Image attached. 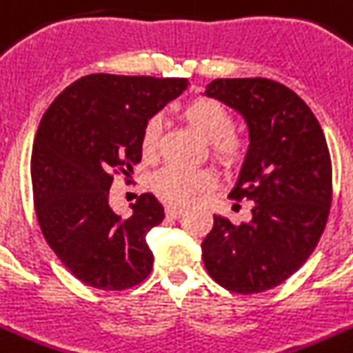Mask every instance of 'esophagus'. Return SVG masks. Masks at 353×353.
Returning <instances> with one entry per match:
<instances>
[{
	"label": "esophagus",
	"mask_w": 353,
	"mask_h": 353,
	"mask_svg": "<svg viewBox=\"0 0 353 353\" xmlns=\"http://www.w3.org/2000/svg\"><path fill=\"white\" fill-rule=\"evenodd\" d=\"M183 215H185V210L176 208V206H168L167 208V217L179 219V217H183Z\"/></svg>",
	"instance_id": "34e87169"
}]
</instances>
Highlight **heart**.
<instances>
[{
    "mask_svg": "<svg viewBox=\"0 0 353 353\" xmlns=\"http://www.w3.org/2000/svg\"><path fill=\"white\" fill-rule=\"evenodd\" d=\"M186 123L194 129L199 138L212 143L213 158L224 165H233L242 158V143L232 136L233 117L224 105L212 99H195L183 109ZM161 140V120L152 117L141 132V152L145 158H152L158 152ZM213 177L208 172H190L179 167H165L152 179L154 192L163 201L174 206H186L195 199V195L210 190Z\"/></svg>",
    "mask_w": 353,
    "mask_h": 353,
    "instance_id": "b5f03b06",
    "label": "heart"
}]
</instances>
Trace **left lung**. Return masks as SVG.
<instances>
[{
    "label": "left lung",
    "instance_id": "1",
    "mask_svg": "<svg viewBox=\"0 0 353 353\" xmlns=\"http://www.w3.org/2000/svg\"><path fill=\"white\" fill-rule=\"evenodd\" d=\"M203 94L235 109L248 125V152L230 197L253 203L250 222L213 215L201 244L204 268L228 291L280 285L318 245L332 203L327 140L309 105L268 79H217Z\"/></svg>",
    "mask_w": 353,
    "mask_h": 353
}]
</instances>
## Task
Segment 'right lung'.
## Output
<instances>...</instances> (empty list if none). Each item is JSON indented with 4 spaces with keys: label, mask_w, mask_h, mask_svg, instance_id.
I'll use <instances>...</instances> for the list:
<instances>
[{
    "label": "right lung",
    "mask_w": 353,
    "mask_h": 353,
    "mask_svg": "<svg viewBox=\"0 0 353 353\" xmlns=\"http://www.w3.org/2000/svg\"><path fill=\"white\" fill-rule=\"evenodd\" d=\"M188 88L186 79L85 75L53 100L32 149L41 232L71 274L102 291L138 285L152 269L147 233L165 219L152 194L121 217L109 204L112 172L141 161L145 123Z\"/></svg>",
    "instance_id": "obj_1"
}]
</instances>
